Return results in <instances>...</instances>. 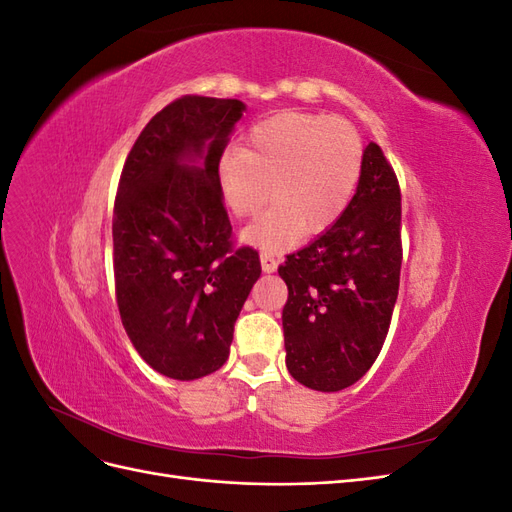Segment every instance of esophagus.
I'll list each match as a JSON object with an SVG mask.
<instances>
[{"instance_id": "1", "label": "esophagus", "mask_w": 512, "mask_h": 512, "mask_svg": "<svg viewBox=\"0 0 512 512\" xmlns=\"http://www.w3.org/2000/svg\"><path fill=\"white\" fill-rule=\"evenodd\" d=\"M260 265H262V271H265V273H273L277 269V256L273 252L262 250L260 252Z\"/></svg>"}]
</instances>
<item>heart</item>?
Here are the masks:
<instances>
[{"mask_svg": "<svg viewBox=\"0 0 512 512\" xmlns=\"http://www.w3.org/2000/svg\"><path fill=\"white\" fill-rule=\"evenodd\" d=\"M363 141L350 121L314 113H277L256 123L243 149L224 153L218 185L228 211L254 218L243 241L275 252L297 232L318 235L348 207L359 185Z\"/></svg>", "mask_w": 512, "mask_h": 512, "instance_id": "obj_1", "label": "heart"}]
</instances>
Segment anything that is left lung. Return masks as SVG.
<instances>
[{
	"label": "left lung",
	"instance_id": "8db88e82",
	"mask_svg": "<svg viewBox=\"0 0 512 512\" xmlns=\"http://www.w3.org/2000/svg\"><path fill=\"white\" fill-rule=\"evenodd\" d=\"M399 226L397 177L369 143L344 213L277 269L288 286L286 367L307 389L342 391L378 359L399 290Z\"/></svg>",
	"mask_w": 512,
	"mask_h": 512
}]
</instances>
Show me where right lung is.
<instances>
[{
  "mask_svg": "<svg viewBox=\"0 0 512 512\" xmlns=\"http://www.w3.org/2000/svg\"><path fill=\"white\" fill-rule=\"evenodd\" d=\"M241 100L183 96L153 117L123 164L113 269L123 329L141 359L173 380L218 371L260 277L258 252L232 250L218 162Z\"/></svg>",
  "mask_w": 512,
  "mask_h": 512,
  "instance_id": "right-lung-1",
  "label": "right lung"
}]
</instances>
